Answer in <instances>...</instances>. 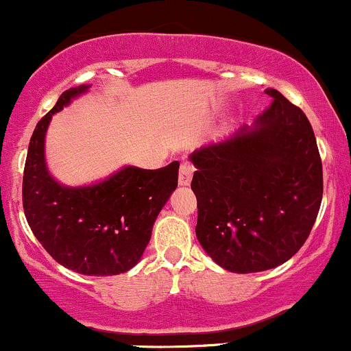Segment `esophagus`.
Here are the masks:
<instances>
[{
  "mask_svg": "<svg viewBox=\"0 0 351 351\" xmlns=\"http://www.w3.org/2000/svg\"><path fill=\"white\" fill-rule=\"evenodd\" d=\"M193 167L190 163H182L180 167V175H178V182L180 186H188L191 183V178H193Z\"/></svg>",
  "mask_w": 351,
  "mask_h": 351,
  "instance_id": "esophagus-1",
  "label": "esophagus"
}]
</instances>
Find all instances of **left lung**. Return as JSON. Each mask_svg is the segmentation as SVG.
I'll return each instance as SVG.
<instances>
[{"label":"left lung","mask_w":351,"mask_h":351,"mask_svg":"<svg viewBox=\"0 0 351 351\" xmlns=\"http://www.w3.org/2000/svg\"><path fill=\"white\" fill-rule=\"evenodd\" d=\"M228 140L195 149L191 190L196 238L206 255L233 273L271 269L302 248L317 219L323 171L313 128L280 91Z\"/></svg>","instance_id":"8db88e82"}]
</instances>
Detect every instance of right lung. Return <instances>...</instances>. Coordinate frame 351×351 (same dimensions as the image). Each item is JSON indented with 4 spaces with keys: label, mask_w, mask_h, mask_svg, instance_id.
<instances>
[{
    "label": "right lung",
    "mask_w": 351,
    "mask_h": 351,
    "mask_svg": "<svg viewBox=\"0 0 351 351\" xmlns=\"http://www.w3.org/2000/svg\"><path fill=\"white\" fill-rule=\"evenodd\" d=\"M90 86L64 91L34 128L23 175V208L34 237L58 263L82 275L111 276L141 260L156 217L178 186L180 163L160 169L128 165L84 186L58 182L45 155L49 121Z\"/></svg>",
    "instance_id": "obj_1"
}]
</instances>
